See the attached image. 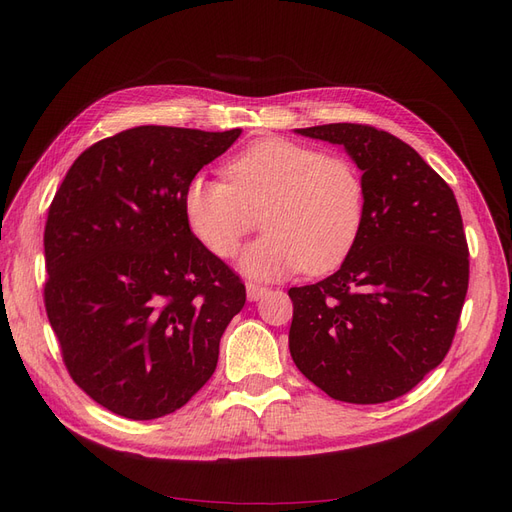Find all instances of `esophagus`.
<instances>
[{
    "instance_id": "1",
    "label": "esophagus",
    "mask_w": 512,
    "mask_h": 512,
    "mask_svg": "<svg viewBox=\"0 0 512 512\" xmlns=\"http://www.w3.org/2000/svg\"><path fill=\"white\" fill-rule=\"evenodd\" d=\"M245 290H247V299H250V301H258V299L265 297V294H267V290H269V288L260 286V284H252V282H247V284H245Z\"/></svg>"
}]
</instances>
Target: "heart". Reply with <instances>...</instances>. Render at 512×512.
Returning <instances> with one entry per match:
<instances>
[{
    "mask_svg": "<svg viewBox=\"0 0 512 512\" xmlns=\"http://www.w3.org/2000/svg\"><path fill=\"white\" fill-rule=\"evenodd\" d=\"M230 184L194 175L183 213L215 256H232L262 213L265 237L239 256V269L258 280L342 265L365 220V183L348 158L324 156L288 138H260L226 164Z\"/></svg>",
    "mask_w": 512,
    "mask_h": 512,
    "instance_id": "1",
    "label": "heart"
}]
</instances>
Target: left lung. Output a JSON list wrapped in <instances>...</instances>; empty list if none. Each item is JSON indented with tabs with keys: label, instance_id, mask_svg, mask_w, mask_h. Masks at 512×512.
Instances as JSON below:
<instances>
[{
	"label": "left lung",
	"instance_id": "left-lung-1",
	"mask_svg": "<svg viewBox=\"0 0 512 512\" xmlns=\"http://www.w3.org/2000/svg\"><path fill=\"white\" fill-rule=\"evenodd\" d=\"M342 145L365 183L361 235L333 275L290 288L294 365L329 397L406 395L453 344L470 262L453 190L397 136L361 123L294 130Z\"/></svg>",
	"mask_w": 512,
	"mask_h": 512
}]
</instances>
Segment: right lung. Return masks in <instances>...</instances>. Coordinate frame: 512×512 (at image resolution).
<instances>
[{
    "mask_svg": "<svg viewBox=\"0 0 512 512\" xmlns=\"http://www.w3.org/2000/svg\"><path fill=\"white\" fill-rule=\"evenodd\" d=\"M239 128L138 126L91 145L44 228V305L72 380L132 421L203 389L245 286L190 230L183 192Z\"/></svg>",
    "mask_w": 512,
    "mask_h": 512,
    "instance_id": "add662e5",
    "label": "right lung"
}]
</instances>
